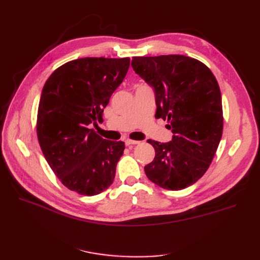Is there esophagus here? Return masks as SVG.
I'll list each match as a JSON object with an SVG mask.
<instances>
[{"instance_id": "esophagus-1", "label": "esophagus", "mask_w": 260, "mask_h": 260, "mask_svg": "<svg viewBox=\"0 0 260 260\" xmlns=\"http://www.w3.org/2000/svg\"><path fill=\"white\" fill-rule=\"evenodd\" d=\"M124 143L127 146H131V145H137V144H140L139 141H133V140H125Z\"/></svg>"}]
</instances>
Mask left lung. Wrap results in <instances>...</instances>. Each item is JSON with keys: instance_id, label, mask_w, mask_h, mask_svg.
<instances>
[{"instance_id": "8db88e82", "label": "left lung", "mask_w": 260, "mask_h": 260, "mask_svg": "<svg viewBox=\"0 0 260 260\" xmlns=\"http://www.w3.org/2000/svg\"><path fill=\"white\" fill-rule=\"evenodd\" d=\"M131 66L154 89L155 117L167 120L174 133L167 143L147 141L155 158L145 174L162 188L182 190L207 171L222 137L218 82L205 64L184 55L136 56Z\"/></svg>"}]
</instances>
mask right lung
Instances as JSON below:
<instances>
[{"mask_svg": "<svg viewBox=\"0 0 260 260\" xmlns=\"http://www.w3.org/2000/svg\"><path fill=\"white\" fill-rule=\"evenodd\" d=\"M129 66V57L75 59L58 67L43 86L39 144L60 182L78 194L96 195L113 183L124 143L105 140L89 125L103 122V109Z\"/></svg>", "mask_w": 260, "mask_h": 260, "instance_id": "1", "label": "right lung"}]
</instances>
